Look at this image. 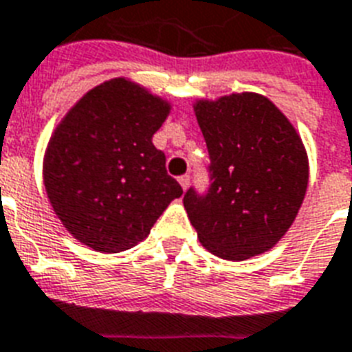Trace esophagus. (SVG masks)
<instances>
[{
    "mask_svg": "<svg viewBox=\"0 0 352 352\" xmlns=\"http://www.w3.org/2000/svg\"><path fill=\"white\" fill-rule=\"evenodd\" d=\"M179 184L182 186V190H188V184H190V177H188V175L179 177Z\"/></svg>",
    "mask_w": 352,
    "mask_h": 352,
    "instance_id": "34e87169",
    "label": "esophagus"
}]
</instances>
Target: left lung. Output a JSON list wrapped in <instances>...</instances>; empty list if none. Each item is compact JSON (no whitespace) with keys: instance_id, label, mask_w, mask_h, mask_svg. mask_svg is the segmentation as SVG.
<instances>
[{"instance_id":"1","label":"left lung","mask_w":352,"mask_h":352,"mask_svg":"<svg viewBox=\"0 0 352 352\" xmlns=\"http://www.w3.org/2000/svg\"><path fill=\"white\" fill-rule=\"evenodd\" d=\"M210 155V190L190 188L184 208L203 248L248 260L277 245L297 218L308 188L301 136L277 104L256 92L195 99Z\"/></svg>"}]
</instances>
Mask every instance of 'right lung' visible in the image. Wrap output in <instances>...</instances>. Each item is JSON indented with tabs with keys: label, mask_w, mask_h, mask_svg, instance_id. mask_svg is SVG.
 <instances>
[{
	"label": "right lung",
	"mask_w": 352,
	"mask_h": 352,
	"mask_svg": "<svg viewBox=\"0 0 352 352\" xmlns=\"http://www.w3.org/2000/svg\"><path fill=\"white\" fill-rule=\"evenodd\" d=\"M171 103L127 79L104 80L69 109L44 153V186L64 229L99 253H120L149 234L181 197L153 134Z\"/></svg>",
	"instance_id": "right-lung-1"
}]
</instances>
